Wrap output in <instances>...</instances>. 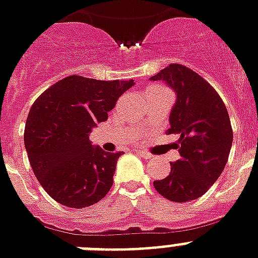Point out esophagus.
Returning a JSON list of instances; mask_svg holds the SVG:
<instances>
[{
    "mask_svg": "<svg viewBox=\"0 0 258 258\" xmlns=\"http://www.w3.org/2000/svg\"><path fill=\"white\" fill-rule=\"evenodd\" d=\"M136 152H138V155H140V156H142V158H144V159H151L152 158V155L151 154H148V152H146V151H136Z\"/></svg>",
    "mask_w": 258,
    "mask_h": 258,
    "instance_id": "1",
    "label": "esophagus"
}]
</instances>
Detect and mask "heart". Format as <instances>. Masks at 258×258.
<instances>
[{
    "label": "heart",
    "instance_id": "1",
    "mask_svg": "<svg viewBox=\"0 0 258 258\" xmlns=\"http://www.w3.org/2000/svg\"><path fill=\"white\" fill-rule=\"evenodd\" d=\"M150 89H151V87H150Z\"/></svg>",
    "mask_w": 258,
    "mask_h": 258
}]
</instances>
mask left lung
<instances>
[{
	"instance_id": "1",
	"label": "left lung",
	"mask_w": 258,
	"mask_h": 258,
	"mask_svg": "<svg viewBox=\"0 0 258 258\" xmlns=\"http://www.w3.org/2000/svg\"><path fill=\"white\" fill-rule=\"evenodd\" d=\"M151 81H163L176 94L167 134H177L180 159L154 187L171 202L200 198L223 172L233 131L229 114L216 90L187 66L171 63Z\"/></svg>"
}]
</instances>
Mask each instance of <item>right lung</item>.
<instances>
[{
  "mask_svg": "<svg viewBox=\"0 0 258 258\" xmlns=\"http://www.w3.org/2000/svg\"><path fill=\"white\" fill-rule=\"evenodd\" d=\"M134 85V79L96 81L70 75L43 91L31 106L25 148L35 177L55 202L85 208L108 194L123 152L93 146L90 133L107 120L119 96Z\"/></svg>",
  "mask_w": 258,
  "mask_h": 258,
  "instance_id": "1",
  "label": "right lung"
}]
</instances>
